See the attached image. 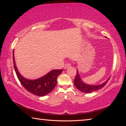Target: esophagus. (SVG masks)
Wrapping results in <instances>:
<instances>
[{"mask_svg": "<svg viewBox=\"0 0 126 126\" xmlns=\"http://www.w3.org/2000/svg\"><path fill=\"white\" fill-rule=\"evenodd\" d=\"M71 67V64L69 63H67L64 65V69H67V68H69V67Z\"/></svg>", "mask_w": 126, "mask_h": 126, "instance_id": "34e87169", "label": "esophagus"}]
</instances>
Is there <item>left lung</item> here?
Instances as JSON below:
<instances>
[{"label":"left lung","mask_w":126,"mask_h":126,"mask_svg":"<svg viewBox=\"0 0 126 126\" xmlns=\"http://www.w3.org/2000/svg\"><path fill=\"white\" fill-rule=\"evenodd\" d=\"M77 72V74L74 80V84L79 91H80L82 92L86 93H90L93 92L97 91L99 89H101L102 88L105 86L108 82V80L110 79V78H108V79L106 80L105 82H103V83L98 85H92V84H88L84 83L83 81L80 78V74L79 73V71L78 69Z\"/></svg>","instance_id":"1"}]
</instances>
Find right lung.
<instances>
[{"label":"right lung","mask_w":126,"mask_h":126,"mask_svg":"<svg viewBox=\"0 0 126 126\" xmlns=\"http://www.w3.org/2000/svg\"><path fill=\"white\" fill-rule=\"evenodd\" d=\"M13 53L15 71L20 83L25 89L33 94L40 97L45 96L53 90L57 85V77L61 74L63 69L52 70L46 75L36 79H28L23 77L19 72L15 62L14 50Z\"/></svg>","instance_id":"1"}]
</instances>
